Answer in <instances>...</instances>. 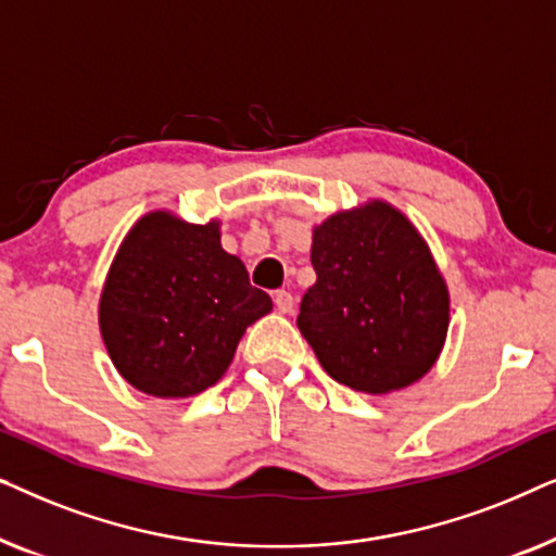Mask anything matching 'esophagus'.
I'll use <instances>...</instances> for the list:
<instances>
[{"mask_svg":"<svg viewBox=\"0 0 556 556\" xmlns=\"http://www.w3.org/2000/svg\"><path fill=\"white\" fill-rule=\"evenodd\" d=\"M273 301H276V308L280 311V314H291V311H293V295H291V291H276V295H273Z\"/></svg>","mask_w":556,"mask_h":556,"instance_id":"1","label":"esophagus"}]
</instances>
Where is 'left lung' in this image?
<instances>
[{
    "mask_svg": "<svg viewBox=\"0 0 556 556\" xmlns=\"http://www.w3.org/2000/svg\"><path fill=\"white\" fill-rule=\"evenodd\" d=\"M316 283L299 329L326 375L387 394L413 384L445 344L451 299L415 225L387 202L337 212L314 230Z\"/></svg>",
    "mask_w": 556,
    "mask_h": 556,
    "instance_id": "1",
    "label": "left lung"
}]
</instances>
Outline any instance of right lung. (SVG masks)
I'll return each instance as SVG.
<instances>
[{"instance_id": "right-lung-1", "label": "right lung", "mask_w": 556, "mask_h": 556, "mask_svg": "<svg viewBox=\"0 0 556 556\" xmlns=\"http://www.w3.org/2000/svg\"><path fill=\"white\" fill-rule=\"evenodd\" d=\"M273 308L219 223L149 212L126 235L105 278L98 321L121 377L154 397H192L219 382L250 324Z\"/></svg>"}]
</instances>
